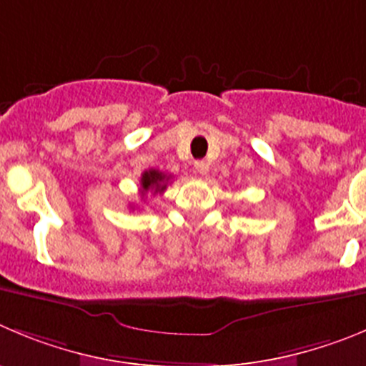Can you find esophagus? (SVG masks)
Instances as JSON below:
<instances>
[{
	"label": "esophagus",
	"mask_w": 366,
	"mask_h": 366,
	"mask_svg": "<svg viewBox=\"0 0 366 366\" xmlns=\"http://www.w3.org/2000/svg\"><path fill=\"white\" fill-rule=\"evenodd\" d=\"M194 169H197L200 175H206V173L209 172V164H207L206 160H197V162H194Z\"/></svg>",
	"instance_id": "obj_1"
}]
</instances>
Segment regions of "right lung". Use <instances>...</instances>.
Masks as SVG:
<instances>
[{
	"label": "right lung",
	"mask_w": 366,
	"mask_h": 366,
	"mask_svg": "<svg viewBox=\"0 0 366 366\" xmlns=\"http://www.w3.org/2000/svg\"><path fill=\"white\" fill-rule=\"evenodd\" d=\"M167 180H169V177L164 175L159 169H148V172H144L141 177L142 197H144L148 191H152V193H162L167 186Z\"/></svg>",
	"instance_id": "add662e5"
}]
</instances>
